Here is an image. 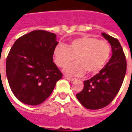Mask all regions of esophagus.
Instances as JSON below:
<instances>
[{
  "label": "esophagus",
  "instance_id": "1",
  "mask_svg": "<svg viewBox=\"0 0 132 132\" xmlns=\"http://www.w3.org/2000/svg\"><path fill=\"white\" fill-rule=\"evenodd\" d=\"M64 77H65V78H66V79H67V80H71V81H73V80H76V78H74L69 77V76H64Z\"/></svg>",
  "mask_w": 132,
  "mask_h": 132
}]
</instances>
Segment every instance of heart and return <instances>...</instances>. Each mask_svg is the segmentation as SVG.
I'll use <instances>...</instances> for the list:
<instances>
[{
    "mask_svg": "<svg viewBox=\"0 0 132 132\" xmlns=\"http://www.w3.org/2000/svg\"><path fill=\"white\" fill-rule=\"evenodd\" d=\"M111 46L107 41L99 40L91 36L75 38L68 46L58 45L54 52L56 63L63 67L76 56L77 61L69 64L64 72L71 76H81L86 71L95 73L104 67L110 58Z\"/></svg>",
    "mask_w": 132,
    "mask_h": 132,
    "instance_id": "obj_1",
    "label": "heart"
}]
</instances>
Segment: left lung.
Segmentation results:
<instances>
[{"mask_svg": "<svg viewBox=\"0 0 132 132\" xmlns=\"http://www.w3.org/2000/svg\"><path fill=\"white\" fill-rule=\"evenodd\" d=\"M102 35L111 44L112 56L98 73L84 81L82 91L76 94L81 105L89 110L105 108L113 100L127 71V60L118 39L105 33Z\"/></svg>", "mask_w": 132, "mask_h": 132, "instance_id": "left-lung-1", "label": "left lung"}]
</instances>
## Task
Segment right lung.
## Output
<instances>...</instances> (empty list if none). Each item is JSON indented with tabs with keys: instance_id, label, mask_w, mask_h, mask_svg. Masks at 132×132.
I'll return each mask as SVG.
<instances>
[{
	"instance_id": "obj_1",
	"label": "right lung",
	"mask_w": 132,
	"mask_h": 132,
	"mask_svg": "<svg viewBox=\"0 0 132 132\" xmlns=\"http://www.w3.org/2000/svg\"><path fill=\"white\" fill-rule=\"evenodd\" d=\"M56 35L34 30L19 37L6 59V75L16 98L38 105L52 94L63 74L53 61Z\"/></svg>"
}]
</instances>
